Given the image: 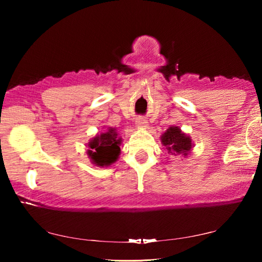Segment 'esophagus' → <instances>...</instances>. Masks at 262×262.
Returning a JSON list of instances; mask_svg holds the SVG:
<instances>
[{
  "label": "esophagus",
  "mask_w": 262,
  "mask_h": 262,
  "mask_svg": "<svg viewBox=\"0 0 262 262\" xmlns=\"http://www.w3.org/2000/svg\"><path fill=\"white\" fill-rule=\"evenodd\" d=\"M135 126L136 128H140V129H143V128L148 127V121L145 120L144 118H137L135 120Z\"/></svg>",
  "instance_id": "34e87169"
}]
</instances>
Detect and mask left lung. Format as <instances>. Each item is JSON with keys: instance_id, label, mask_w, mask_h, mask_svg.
<instances>
[{"instance_id": "obj_1", "label": "left lung", "mask_w": 262, "mask_h": 262, "mask_svg": "<svg viewBox=\"0 0 262 262\" xmlns=\"http://www.w3.org/2000/svg\"><path fill=\"white\" fill-rule=\"evenodd\" d=\"M161 142L171 156L186 157L190 154L194 144L190 136L180 129L178 126H171L161 136Z\"/></svg>"}]
</instances>
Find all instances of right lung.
Returning <instances> with one entry per match:
<instances>
[{"mask_svg":"<svg viewBox=\"0 0 262 262\" xmlns=\"http://www.w3.org/2000/svg\"><path fill=\"white\" fill-rule=\"evenodd\" d=\"M121 142L115 128L108 127L89 141L85 145L86 154L96 166H110L118 161Z\"/></svg>","mask_w":262,"mask_h":262,"instance_id":"1","label":"right lung"}]
</instances>
